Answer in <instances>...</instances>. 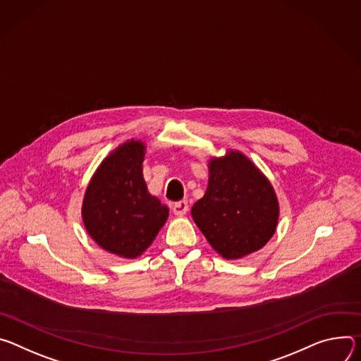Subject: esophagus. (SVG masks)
Listing matches in <instances>:
<instances>
[{"label":"esophagus","instance_id":"34e87169","mask_svg":"<svg viewBox=\"0 0 361 361\" xmlns=\"http://www.w3.org/2000/svg\"><path fill=\"white\" fill-rule=\"evenodd\" d=\"M188 209H189V207H188V202H186V201H179V202H176V204L173 205V208H172V211H173V214H175L176 216H183V215L188 212Z\"/></svg>","mask_w":361,"mask_h":361}]
</instances>
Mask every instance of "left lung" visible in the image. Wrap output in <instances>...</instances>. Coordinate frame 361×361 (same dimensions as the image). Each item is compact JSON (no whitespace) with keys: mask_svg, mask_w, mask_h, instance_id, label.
<instances>
[{"mask_svg":"<svg viewBox=\"0 0 361 361\" xmlns=\"http://www.w3.org/2000/svg\"><path fill=\"white\" fill-rule=\"evenodd\" d=\"M204 197L192 207L196 226L225 259L261 250L275 233L279 204L268 178L243 152L211 157Z\"/></svg>","mask_w":361,"mask_h":361,"instance_id":"left-lung-1","label":"left lung"}]
</instances>
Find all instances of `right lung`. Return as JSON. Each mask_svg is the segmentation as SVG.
<instances>
[{
    "mask_svg": "<svg viewBox=\"0 0 361 361\" xmlns=\"http://www.w3.org/2000/svg\"><path fill=\"white\" fill-rule=\"evenodd\" d=\"M145 153L142 140L118 145L103 159L83 197L87 233L100 248L125 259L140 257L169 216V208L147 190Z\"/></svg>",
    "mask_w": 361,
    "mask_h": 361,
    "instance_id": "1",
    "label": "right lung"
}]
</instances>
